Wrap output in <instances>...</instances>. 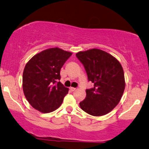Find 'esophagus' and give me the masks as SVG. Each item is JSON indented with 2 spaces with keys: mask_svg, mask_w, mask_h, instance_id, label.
<instances>
[{
  "mask_svg": "<svg viewBox=\"0 0 149 149\" xmlns=\"http://www.w3.org/2000/svg\"><path fill=\"white\" fill-rule=\"evenodd\" d=\"M70 89L72 91V92H74V91L76 90V88H74V87H70Z\"/></svg>",
  "mask_w": 149,
  "mask_h": 149,
  "instance_id": "1",
  "label": "esophagus"
}]
</instances>
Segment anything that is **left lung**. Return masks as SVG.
<instances>
[{
  "mask_svg": "<svg viewBox=\"0 0 149 149\" xmlns=\"http://www.w3.org/2000/svg\"><path fill=\"white\" fill-rule=\"evenodd\" d=\"M94 87L86 89L87 96L79 103L81 109L92 116L110 112L121 100L124 88V70L112 55L99 49L76 54Z\"/></svg>",
  "mask_w": 149,
  "mask_h": 149,
  "instance_id": "1",
  "label": "left lung"
}]
</instances>
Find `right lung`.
<instances>
[{"mask_svg":"<svg viewBox=\"0 0 149 149\" xmlns=\"http://www.w3.org/2000/svg\"><path fill=\"white\" fill-rule=\"evenodd\" d=\"M71 55L62 49L51 48L37 54L26 64L23 89L33 108L49 113L62 104L69 89L60 81V70Z\"/></svg>","mask_w":149,"mask_h":149,"instance_id":"1","label":"right lung"}]
</instances>
